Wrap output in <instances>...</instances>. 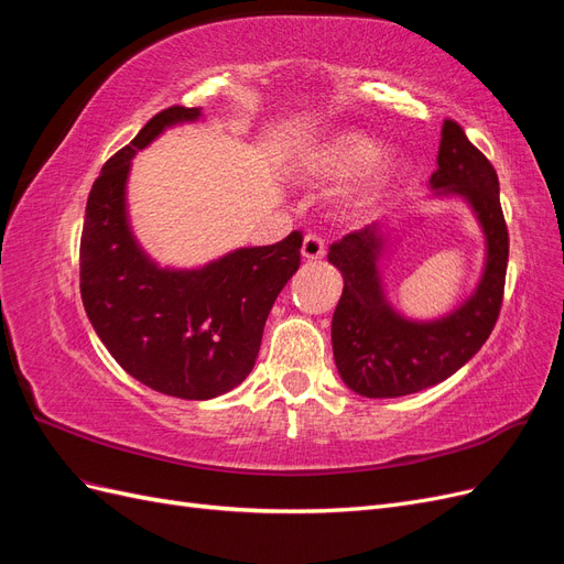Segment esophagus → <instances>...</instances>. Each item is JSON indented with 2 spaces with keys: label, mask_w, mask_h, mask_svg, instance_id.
Instances as JSON below:
<instances>
[{
  "label": "esophagus",
  "mask_w": 564,
  "mask_h": 564,
  "mask_svg": "<svg viewBox=\"0 0 564 564\" xmlns=\"http://www.w3.org/2000/svg\"><path fill=\"white\" fill-rule=\"evenodd\" d=\"M303 259L308 261H319L324 256V240L317 235H305L303 237V247H301Z\"/></svg>",
  "instance_id": "esophagus-1"
}]
</instances>
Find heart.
<instances>
[{
	"instance_id": "heart-1",
	"label": "heart",
	"mask_w": 564,
	"mask_h": 564,
	"mask_svg": "<svg viewBox=\"0 0 564 564\" xmlns=\"http://www.w3.org/2000/svg\"><path fill=\"white\" fill-rule=\"evenodd\" d=\"M381 148L360 133H338L315 145L303 160V176L315 183H334L360 172L379 158ZM400 181V166L383 162L346 195V207L355 214L377 209Z\"/></svg>"
}]
</instances>
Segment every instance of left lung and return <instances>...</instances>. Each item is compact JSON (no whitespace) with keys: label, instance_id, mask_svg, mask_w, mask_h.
I'll list each match as a JSON object with an SVG mask.
<instances>
[{"label":"left lung","instance_id":"left-lung-1","mask_svg":"<svg viewBox=\"0 0 564 564\" xmlns=\"http://www.w3.org/2000/svg\"><path fill=\"white\" fill-rule=\"evenodd\" d=\"M435 191L466 197L487 237L485 275L477 292L452 315L412 322L390 308L377 261L383 228L365 226L329 247V263L344 275V294L332 319L334 360L344 383L365 398L412 395L449 379L482 348L499 319L508 265V228L499 178L454 119L442 124Z\"/></svg>","mask_w":564,"mask_h":564}]
</instances>
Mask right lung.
<instances>
[{
  "label": "right lung",
  "instance_id": "obj_1",
  "mask_svg": "<svg viewBox=\"0 0 564 564\" xmlns=\"http://www.w3.org/2000/svg\"><path fill=\"white\" fill-rule=\"evenodd\" d=\"M199 108L158 112L100 169L79 242V292L98 338L135 381L164 395L209 400L240 386L256 365L278 294L301 265L303 235L237 249L199 270H162L129 230L131 158Z\"/></svg>",
  "mask_w": 564,
  "mask_h": 564
}]
</instances>
